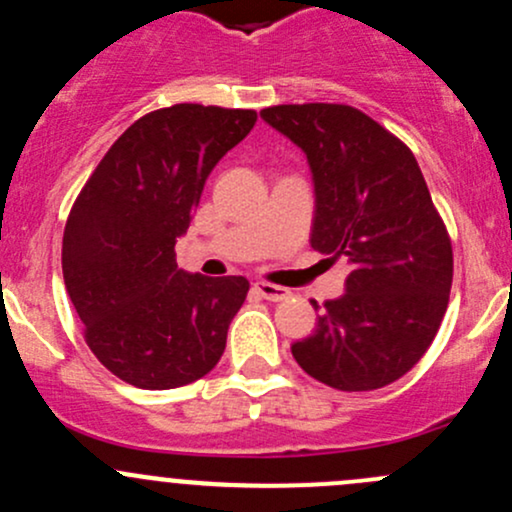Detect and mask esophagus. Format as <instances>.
<instances>
[{
    "label": "esophagus",
    "instance_id": "esophagus-1",
    "mask_svg": "<svg viewBox=\"0 0 512 512\" xmlns=\"http://www.w3.org/2000/svg\"><path fill=\"white\" fill-rule=\"evenodd\" d=\"M255 289L260 292L262 299H267V302H285L289 297V289L280 285H270V282H257Z\"/></svg>",
    "mask_w": 512,
    "mask_h": 512
}]
</instances>
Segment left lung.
<instances>
[{
  "label": "left lung",
  "mask_w": 512,
  "mask_h": 512,
  "mask_svg": "<svg viewBox=\"0 0 512 512\" xmlns=\"http://www.w3.org/2000/svg\"><path fill=\"white\" fill-rule=\"evenodd\" d=\"M260 116L307 156L312 247L352 265L347 292L324 302L292 356L332 389H381L431 347L453 282L451 237L421 168L394 133L344 103H289Z\"/></svg>",
  "instance_id": "obj_1"
}]
</instances>
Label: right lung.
Segmentation results:
<instances>
[{"label": "right lung", "mask_w": 512, "mask_h": 512, "mask_svg": "<svg viewBox=\"0 0 512 512\" xmlns=\"http://www.w3.org/2000/svg\"><path fill=\"white\" fill-rule=\"evenodd\" d=\"M255 121V111L200 103L146 113L108 148L71 208L66 289L89 349L126 384L185 386L225 352L250 282L178 270L175 242L208 175Z\"/></svg>", "instance_id": "1"}]
</instances>
